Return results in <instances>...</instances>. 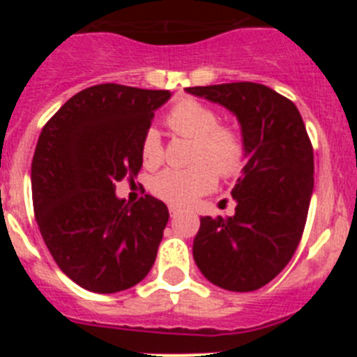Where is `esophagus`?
Here are the masks:
<instances>
[{
    "instance_id": "1",
    "label": "esophagus",
    "mask_w": 357,
    "mask_h": 357,
    "mask_svg": "<svg viewBox=\"0 0 357 357\" xmlns=\"http://www.w3.org/2000/svg\"><path fill=\"white\" fill-rule=\"evenodd\" d=\"M176 214H181V209H178V207H175V206H169V216L175 218Z\"/></svg>"
}]
</instances>
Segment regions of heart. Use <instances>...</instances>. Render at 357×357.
<instances>
[{
	"instance_id": "1",
	"label": "heart",
	"mask_w": 357,
	"mask_h": 357,
	"mask_svg": "<svg viewBox=\"0 0 357 357\" xmlns=\"http://www.w3.org/2000/svg\"><path fill=\"white\" fill-rule=\"evenodd\" d=\"M168 125L176 134L195 139L191 168H168L157 173L150 189L160 200L184 207L216 184V173L223 178L234 176L245 164V139L236 128L220 125L216 110L197 100H182L172 107ZM141 157L148 168L160 164L164 157L162 139L157 128L150 127L141 139Z\"/></svg>"
}]
</instances>
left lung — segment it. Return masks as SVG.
<instances>
[{
	"instance_id": "left-lung-1",
	"label": "left lung",
	"mask_w": 357,
	"mask_h": 357,
	"mask_svg": "<svg viewBox=\"0 0 357 357\" xmlns=\"http://www.w3.org/2000/svg\"><path fill=\"white\" fill-rule=\"evenodd\" d=\"M238 118L247 164L232 189L234 216L200 218L193 257L214 286L254 291L295 254L313 195V146L295 103L254 82L188 87Z\"/></svg>"
}]
</instances>
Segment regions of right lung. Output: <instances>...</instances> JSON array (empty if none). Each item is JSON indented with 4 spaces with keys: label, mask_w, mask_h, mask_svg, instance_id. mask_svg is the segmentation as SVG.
I'll list each match as a JSON object with an SVG mask.
<instances>
[{
    "label": "right lung",
    "mask_w": 357,
    "mask_h": 357,
    "mask_svg": "<svg viewBox=\"0 0 357 357\" xmlns=\"http://www.w3.org/2000/svg\"><path fill=\"white\" fill-rule=\"evenodd\" d=\"M169 91L100 84L80 91L44 125L31 160L40 234L62 272L84 289L118 293L148 275L164 227V202L116 197L137 176L141 139Z\"/></svg>",
    "instance_id": "add662e5"
}]
</instances>
